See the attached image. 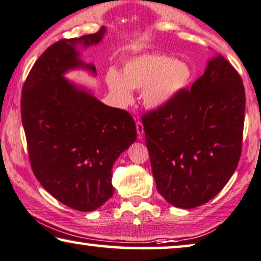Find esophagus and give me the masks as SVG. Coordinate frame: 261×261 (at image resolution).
<instances>
[{
	"instance_id": "34e87169",
	"label": "esophagus",
	"mask_w": 261,
	"mask_h": 261,
	"mask_svg": "<svg viewBox=\"0 0 261 261\" xmlns=\"http://www.w3.org/2000/svg\"><path fill=\"white\" fill-rule=\"evenodd\" d=\"M137 132L140 138H141L143 133H145V130H143V124L141 121H137Z\"/></svg>"
}]
</instances>
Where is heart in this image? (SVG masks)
Returning <instances> with one entry per match:
<instances>
[{"mask_svg":"<svg viewBox=\"0 0 261 261\" xmlns=\"http://www.w3.org/2000/svg\"><path fill=\"white\" fill-rule=\"evenodd\" d=\"M192 70L186 63L166 55L145 54L128 60L122 75L111 70L107 74L109 89L119 103L132 101V89L142 90L147 107L160 108L182 93L192 80Z\"/></svg>","mask_w":261,"mask_h":261,"instance_id":"obj_1","label":"heart"}]
</instances>
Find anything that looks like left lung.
Listing matches in <instances>:
<instances>
[{"mask_svg": "<svg viewBox=\"0 0 261 261\" xmlns=\"http://www.w3.org/2000/svg\"><path fill=\"white\" fill-rule=\"evenodd\" d=\"M243 80L215 54L171 102L141 116L156 190L179 208L213 199L236 171L245 121Z\"/></svg>", "mask_w": 261, "mask_h": 261, "instance_id": "8db88e82", "label": "left lung"}]
</instances>
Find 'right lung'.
I'll use <instances>...</instances> for the list:
<instances>
[{
  "instance_id": "right-lung-1",
  "label": "right lung",
  "mask_w": 261,
  "mask_h": 261,
  "mask_svg": "<svg viewBox=\"0 0 261 261\" xmlns=\"http://www.w3.org/2000/svg\"><path fill=\"white\" fill-rule=\"evenodd\" d=\"M106 32L63 39L48 47L30 69L21 97V118L34 175L70 208L92 212L114 193L112 168L137 140L129 113L106 106L71 85L63 74L95 67L79 60L77 44L99 43Z\"/></svg>"
}]
</instances>
